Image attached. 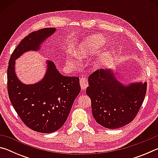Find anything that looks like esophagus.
Instances as JSON below:
<instances>
[{
  "label": "esophagus",
  "instance_id": "1",
  "mask_svg": "<svg viewBox=\"0 0 158 158\" xmlns=\"http://www.w3.org/2000/svg\"><path fill=\"white\" fill-rule=\"evenodd\" d=\"M80 85H81V88L82 90H85L87 86H88V79L86 77H81L80 79Z\"/></svg>",
  "mask_w": 158,
  "mask_h": 158
}]
</instances>
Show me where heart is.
I'll use <instances>...</instances> for the list:
<instances>
[{
	"label": "heart",
	"mask_w": 158,
	"mask_h": 158,
	"mask_svg": "<svg viewBox=\"0 0 158 158\" xmlns=\"http://www.w3.org/2000/svg\"><path fill=\"white\" fill-rule=\"evenodd\" d=\"M105 43V40L102 35H96L88 37L84 41L81 42L75 51V56L79 59H84L92 56L95 54L100 48ZM105 54H102L94 62V67L98 68L102 64L105 60ZM67 63L69 65H74L77 63L75 58H69L67 59Z\"/></svg>",
	"instance_id": "obj_1"
}]
</instances>
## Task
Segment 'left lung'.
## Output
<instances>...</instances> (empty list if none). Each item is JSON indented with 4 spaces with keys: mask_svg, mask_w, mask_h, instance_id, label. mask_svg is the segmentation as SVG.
<instances>
[{
    "mask_svg": "<svg viewBox=\"0 0 158 158\" xmlns=\"http://www.w3.org/2000/svg\"><path fill=\"white\" fill-rule=\"evenodd\" d=\"M86 94L91 100L92 114L98 124L116 129L132 122L145 98L147 83L122 84L111 69H100L89 77Z\"/></svg>",
    "mask_w": 158,
    "mask_h": 158,
    "instance_id": "8db88e82",
    "label": "left lung"
}]
</instances>
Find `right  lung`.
I'll use <instances>...</instances> for the list:
<instances>
[{
  "mask_svg": "<svg viewBox=\"0 0 158 158\" xmlns=\"http://www.w3.org/2000/svg\"><path fill=\"white\" fill-rule=\"evenodd\" d=\"M54 28L32 32L21 41L10 58L7 68V91L10 100L26 126L42 133L59 130L65 123L72 106L81 90L79 79L60 74L54 63L47 61L45 76L36 84L21 83L15 74V60L30 50H39Z\"/></svg>",
  "mask_w": 158,
  "mask_h": 158,
  "instance_id": "add662e5",
  "label": "right lung"
}]
</instances>
